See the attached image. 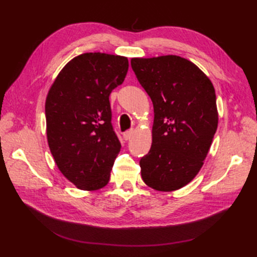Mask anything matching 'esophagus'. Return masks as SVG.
<instances>
[{"label": "esophagus", "mask_w": 257, "mask_h": 257, "mask_svg": "<svg viewBox=\"0 0 257 257\" xmlns=\"http://www.w3.org/2000/svg\"><path fill=\"white\" fill-rule=\"evenodd\" d=\"M133 135H134V130H128V132H125L123 134V139L124 140H129L130 138L133 137Z\"/></svg>", "instance_id": "1"}]
</instances>
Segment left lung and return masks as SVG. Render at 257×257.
I'll return each mask as SVG.
<instances>
[{"label": "left lung", "mask_w": 257, "mask_h": 257, "mask_svg": "<svg viewBox=\"0 0 257 257\" xmlns=\"http://www.w3.org/2000/svg\"><path fill=\"white\" fill-rule=\"evenodd\" d=\"M132 67L155 109L141 177L154 190H179L195 178L209 154L219 123L214 87L195 64L177 55L134 57Z\"/></svg>", "instance_id": "8db88e82"}]
</instances>
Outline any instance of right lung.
Returning <instances> with one entry per match:
<instances>
[{
    "mask_svg": "<svg viewBox=\"0 0 257 257\" xmlns=\"http://www.w3.org/2000/svg\"><path fill=\"white\" fill-rule=\"evenodd\" d=\"M128 58L106 53L74 57L45 101L46 136L58 170L84 191L106 187L121 145L111 125L109 95L121 85Z\"/></svg>",
    "mask_w": 257,
    "mask_h": 257,
    "instance_id": "obj_1",
    "label": "right lung"
}]
</instances>
